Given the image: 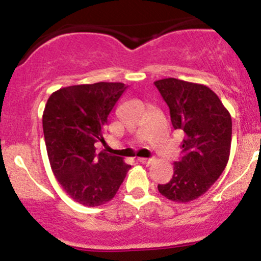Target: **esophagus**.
Here are the masks:
<instances>
[{"label":"esophagus","mask_w":261,"mask_h":261,"mask_svg":"<svg viewBox=\"0 0 261 261\" xmlns=\"http://www.w3.org/2000/svg\"><path fill=\"white\" fill-rule=\"evenodd\" d=\"M139 162L141 163V164H146V165H149V164H151V163H154V158H139Z\"/></svg>","instance_id":"esophagus-1"}]
</instances>
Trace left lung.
<instances>
[{
    "mask_svg": "<svg viewBox=\"0 0 261 261\" xmlns=\"http://www.w3.org/2000/svg\"><path fill=\"white\" fill-rule=\"evenodd\" d=\"M154 84L169 107L173 127L186 135L172 179L158 189L170 201L186 203L206 193L225 170L232 121L217 94L203 84L175 78Z\"/></svg>",
    "mask_w": 261,
    "mask_h": 261,
    "instance_id": "left-lung-1",
    "label": "left lung"
}]
</instances>
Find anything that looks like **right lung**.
<instances>
[{
	"instance_id": "right-lung-1",
	"label": "right lung",
	"mask_w": 261,
	"mask_h": 261,
	"mask_svg": "<svg viewBox=\"0 0 261 261\" xmlns=\"http://www.w3.org/2000/svg\"><path fill=\"white\" fill-rule=\"evenodd\" d=\"M127 86L99 82L58 89L49 97L43 115L50 167L73 201L88 207L115 197L131 165L106 151L105 126Z\"/></svg>"
}]
</instances>
